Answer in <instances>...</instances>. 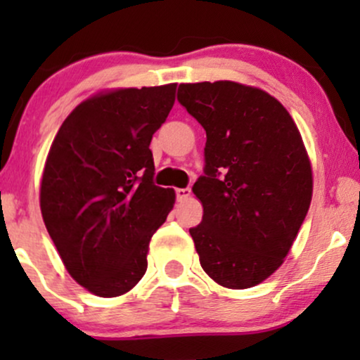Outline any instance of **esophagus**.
<instances>
[{
    "label": "esophagus",
    "instance_id": "obj_1",
    "mask_svg": "<svg viewBox=\"0 0 360 360\" xmlns=\"http://www.w3.org/2000/svg\"><path fill=\"white\" fill-rule=\"evenodd\" d=\"M189 194H191V189H189V188H177V189H176V198H177V201L188 200Z\"/></svg>",
    "mask_w": 360,
    "mask_h": 360
}]
</instances>
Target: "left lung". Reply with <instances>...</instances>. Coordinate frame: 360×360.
Instances as JSON below:
<instances>
[{
	"mask_svg": "<svg viewBox=\"0 0 360 360\" xmlns=\"http://www.w3.org/2000/svg\"><path fill=\"white\" fill-rule=\"evenodd\" d=\"M177 101L206 131L189 229L200 264L221 286L245 289L283 264L311 203V166L291 115L266 91L232 81L179 84Z\"/></svg>",
	"mask_w": 360,
	"mask_h": 360,
	"instance_id": "1",
	"label": "left lung"
}]
</instances>
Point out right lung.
I'll use <instances>...</instances> for the list:
<instances>
[{"label":"right lung","mask_w":360,"mask_h":360,"mask_svg":"<svg viewBox=\"0 0 360 360\" xmlns=\"http://www.w3.org/2000/svg\"><path fill=\"white\" fill-rule=\"evenodd\" d=\"M176 84L98 94L64 120L40 184L44 223L65 269L101 298L130 291L147 271L148 242L174 189L154 184L152 135Z\"/></svg>","instance_id":"obj_1"}]
</instances>
